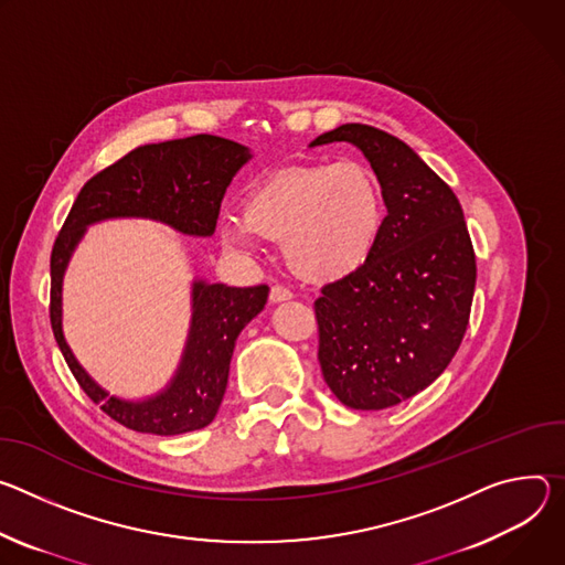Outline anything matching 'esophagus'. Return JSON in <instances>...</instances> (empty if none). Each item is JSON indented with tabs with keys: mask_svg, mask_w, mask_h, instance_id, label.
Listing matches in <instances>:
<instances>
[{
	"mask_svg": "<svg viewBox=\"0 0 565 565\" xmlns=\"http://www.w3.org/2000/svg\"><path fill=\"white\" fill-rule=\"evenodd\" d=\"M291 298H294V294L287 287H282V285H274L271 291H269V300L271 302H282V300H291Z\"/></svg>",
	"mask_w": 565,
	"mask_h": 565,
	"instance_id": "1",
	"label": "esophagus"
}]
</instances>
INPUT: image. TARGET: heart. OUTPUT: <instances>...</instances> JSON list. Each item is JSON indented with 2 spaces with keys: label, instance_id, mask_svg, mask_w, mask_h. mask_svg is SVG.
I'll use <instances>...</instances> for the list:
<instances>
[{
  "label": "heart",
  "instance_id": "1",
  "mask_svg": "<svg viewBox=\"0 0 565 565\" xmlns=\"http://www.w3.org/2000/svg\"><path fill=\"white\" fill-rule=\"evenodd\" d=\"M382 185L356 161L294 166L250 185L244 215L220 220L226 248L256 254L263 239L285 242L287 260L302 278L341 280L359 271L384 228Z\"/></svg>",
  "mask_w": 565,
  "mask_h": 565
}]
</instances>
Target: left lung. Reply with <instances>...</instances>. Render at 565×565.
I'll use <instances>...</instances> for the list:
<instances>
[{"label": "left lung", "instance_id": "8db88e82", "mask_svg": "<svg viewBox=\"0 0 565 565\" xmlns=\"http://www.w3.org/2000/svg\"><path fill=\"white\" fill-rule=\"evenodd\" d=\"M337 141L370 161L388 213L370 260L315 302L319 363L341 404L382 411L451 363L469 326L476 256L458 198L413 148L363 122H345L311 148Z\"/></svg>", "mask_w": 565, "mask_h": 565}]
</instances>
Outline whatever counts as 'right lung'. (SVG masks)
I'll use <instances>...</instances> for the list:
<instances>
[{"label": "right lung", "instance_id": "right-lung-1", "mask_svg": "<svg viewBox=\"0 0 565 565\" xmlns=\"http://www.w3.org/2000/svg\"><path fill=\"white\" fill-rule=\"evenodd\" d=\"M248 159V148L213 135L135 148L83 185L55 237L49 305L53 337L87 397L122 426L152 435L209 426L226 391L237 334L260 315L269 287L195 280L191 330L170 386L143 402H128L111 397L89 377L62 334V276L74 248L89 224L111 217H146L185 235H213L226 188Z\"/></svg>", "mask_w": 565, "mask_h": 565}]
</instances>
